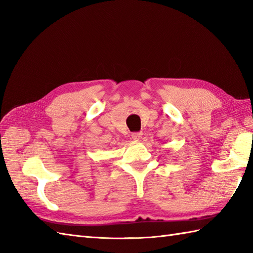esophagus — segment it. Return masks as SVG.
Segmentation results:
<instances>
[{
  "mask_svg": "<svg viewBox=\"0 0 253 253\" xmlns=\"http://www.w3.org/2000/svg\"><path fill=\"white\" fill-rule=\"evenodd\" d=\"M131 137H132L133 140H136V141L140 140V139L142 138V132H133L132 135H131Z\"/></svg>",
  "mask_w": 253,
  "mask_h": 253,
  "instance_id": "obj_1",
  "label": "esophagus"
}]
</instances>
